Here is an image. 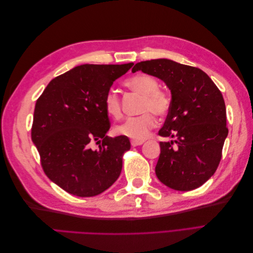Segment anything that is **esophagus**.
I'll return each instance as SVG.
<instances>
[{
	"label": "esophagus",
	"mask_w": 253,
	"mask_h": 253,
	"mask_svg": "<svg viewBox=\"0 0 253 253\" xmlns=\"http://www.w3.org/2000/svg\"><path fill=\"white\" fill-rule=\"evenodd\" d=\"M143 143V140H131L132 147H138V145H141Z\"/></svg>",
	"instance_id": "obj_1"
}]
</instances>
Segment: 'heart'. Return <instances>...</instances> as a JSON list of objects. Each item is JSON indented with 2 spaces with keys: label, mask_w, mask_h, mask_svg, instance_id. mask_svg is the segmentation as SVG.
Listing matches in <instances>:
<instances>
[{
  "label": "heart",
  "mask_w": 253,
  "mask_h": 253,
  "mask_svg": "<svg viewBox=\"0 0 253 253\" xmlns=\"http://www.w3.org/2000/svg\"><path fill=\"white\" fill-rule=\"evenodd\" d=\"M126 86L143 96L141 111L145 112L140 116L127 117L121 124L115 126L118 135L128 137L135 140L145 138L150 129L155 125L154 115L164 116L170 109L171 100L166 91L159 89V82L148 74H138L128 78ZM104 109L111 117L118 118L121 115L120 98L116 90L110 89L104 96Z\"/></svg>",
  "instance_id": "heart-1"
}]
</instances>
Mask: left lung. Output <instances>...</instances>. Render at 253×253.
<instances>
[{"label": "left lung", "instance_id": "1", "mask_svg": "<svg viewBox=\"0 0 253 253\" xmlns=\"http://www.w3.org/2000/svg\"><path fill=\"white\" fill-rule=\"evenodd\" d=\"M138 71L171 90L169 114L158 134L175 139L159 143L157 178L177 191L201 187L216 171L228 136L223 95L205 72L173 60L142 61L132 70Z\"/></svg>", "mask_w": 253, "mask_h": 253}]
</instances>
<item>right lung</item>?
Listing matches in <instances>:
<instances>
[{
    "label": "right lung",
    "instance_id": "add662e5",
    "mask_svg": "<svg viewBox=\"0 0 253 253\" xmlns=\"http://www.w3.org/2000/svg\"><path fill=\"white\" fill-rule=\"evenodd\" d=\"M133 65L76 66L52 79L37 100L32 140L45 174L66 192L96 196L118 179L131 143L126 136H106L104 96Z\"/></svg>",
    "mask_w": 253,
    "mask_h": 253
}]
</instances>
